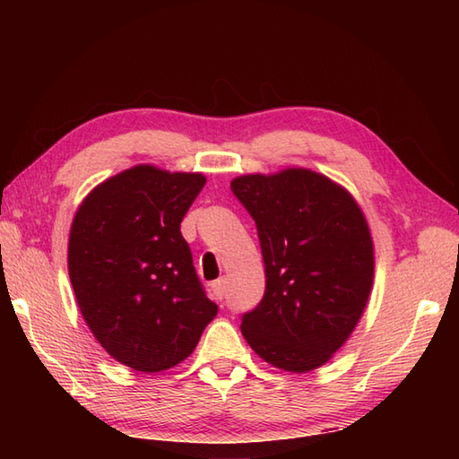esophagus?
I'll list each match as a JSON object with an SVG mask.
<instances>
[{
	"mask_svg": "<svg viewBox=\"0 0 459 459\" xmlns=\"http://www.w3.org/2000/svg\"><path fill=\"white\" fill-rule=\"evenodd\" d=\"M211 290H212L214 298H217V299H222V298H224V280L221 278V280H217V281H212V284H211Z\"/></svg>",
	"mask_w": 459,
	"mask_h": 459,
	"instance_id": "obj_1",
	"label": "esophagus"
}]
</instances>
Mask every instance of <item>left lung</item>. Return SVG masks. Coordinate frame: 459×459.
<instances>
[{"label":"left lung","mask_w":459,"mask_h":459,"mask_svg":"<svg viewBox=\"0 0 459 459\" xmlns=\"http://www.w3.org/2000/svg\"><path fill=\"white\" fill-rule=\"evenodd\" d=\"M230 191L256 222L266 268L264 296L242 316V335L290 373L327 363L373 286V240L359 204L309 169L242 175Z\"/></svg>","instance_id":"left-lung-1"}]
</instances>
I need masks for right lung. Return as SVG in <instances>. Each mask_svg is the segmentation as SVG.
<instances>
[{
  "label": "right lung",
  "mask_w": 459,
  "mask_h": 459,
  "mask_svg": "<svg viewBox=\"0 0 459 459\" xmlns=\"http://www.w3.org/2000/svg\"><path fill=\"white\" fill-rule=\"evenodd\" d=\"M201 173L138 165L99 185L76 211L68 276L82 317L122 365L160 373L187 359L217 316L181 221Z\"/></svg>",
  "instance_id": "1"
}]
</instances>
